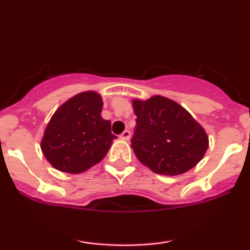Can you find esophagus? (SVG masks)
Masks as SVG:
<instances>
[{"label": "esophagus", "instance_id": "34e87169", "mask_svg": "<svg viewBox=\"0 0 250 250\" xmlns=\"http://www.w3.org/2000/svg\"><path fill=\"white\" fill-rule=\"evenodd\" d=\"M119 137H120V139H121V140H125V141H128V140L130 139V131H129V130H125L121 135H120Z\"/></svg>", "mask_w": 250, "mask_h": 250}]
</instances>
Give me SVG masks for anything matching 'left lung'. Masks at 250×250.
I'll list each match as a JSON object with an SVG mask.
<instances>
[{
	"label": "left lung",
	"mask_w": 250,
	"mask_h": 250,
	"mask_svg": "<svg viewBox=\"0 0 250 250\" xmlns=\"http://www.w3.org/2000/svg\"><path fill=\"white\" fill-rule=\"evenodd\" d=\"M136 127L131 148L142 165L156 174L180 175L205 156L208 136L182 105L163 96L134 100Z\"/></svg>",
	"instance_id": "1"
}]
</instances>
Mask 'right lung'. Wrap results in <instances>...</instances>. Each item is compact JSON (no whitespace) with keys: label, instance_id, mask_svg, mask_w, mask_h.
Instances as JSON below:
<instances>
[{"label":"right lung","instance_id":"add662e5","mask_svg":"<svg viewBox=\"0 0 250 250\" xmlns=\"http://www.w3.org/2000/svg\"><path fill=\"white\" fill-rule=\"evenodd\" d=\"M102 97L83 91L68 100L50 119L41 142L48 162L63 173L80 174L99 163L113 140L111 123L103 120Z\"/></svg>","mask_w":250,"mask_h":250}]
</instances>
